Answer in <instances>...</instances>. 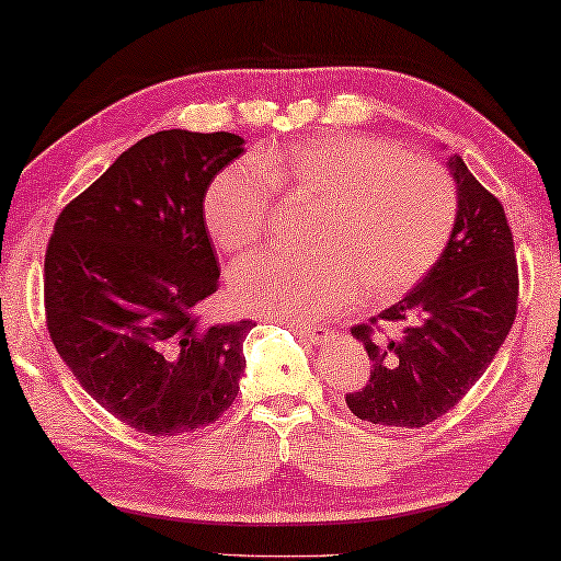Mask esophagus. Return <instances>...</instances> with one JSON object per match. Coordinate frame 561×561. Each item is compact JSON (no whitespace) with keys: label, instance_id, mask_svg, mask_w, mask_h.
<instances>
[{"label":"esophagus","instance_id":"1","mask_svg":"<svg viewBox=\"0 0 561 561\" xmlns=\"http://www.w3.org/2000/svg\"><path fill=\"white\" fill-rule=\"evenodd\" d=\"M278 323H280V320H278ZM286 325H288L296 335L308 337V341H320V337H323V335L328 333L325 328H320V325H306V323H298V320H288Z\"/></svg>","mask_w":561,"mask_h":561}]
</instances>
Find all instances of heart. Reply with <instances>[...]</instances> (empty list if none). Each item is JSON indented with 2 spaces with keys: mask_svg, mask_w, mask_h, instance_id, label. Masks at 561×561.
Listing matches in <instances>:
<instances>
[{
  "mask_svg": "<svg viewBox=\"0 0 561 561\" xmlns=\"http://www.w3.org/2000/svg\"><path fill=\"white\" fill-rule=\"evenodd\" d=\"M310 206L302 243L231 273L238 308L316 320L360 293L388 302L405 296L453 238L460 194L439 163L363 134H325L261 151L218 171L204 196L208 233L220 251L245 255L268 236L273 198Z\"/></svg>",
  "mask_w": 561,
  "mask_h": 561,
  "instance_id": "b5f03b06",
  "label": "heart"
}]
</instances>
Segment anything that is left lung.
I'll use <instances>...</instances> for the list:
<instances>
[{"instance_id": "left-lung-1", "label": "left lung", "mask_w": 561, "mask_h": 561, "mask_svg": "<svg viewBox=\"0 0 561 561\" xmlns=\"http://www.w3.org/2000/svg\"><path fill=\"white\" fill-rule=\"evenodd\" d=\"M449 167L460 210L445 253L405 298L351 328L373 370L345 402L373 425L425 427L443 417L482 378L517 316V255L500 198L462 159ZM380 322H402L407 330L392 342L374 335Z\"/></svg>"}]
</instances>
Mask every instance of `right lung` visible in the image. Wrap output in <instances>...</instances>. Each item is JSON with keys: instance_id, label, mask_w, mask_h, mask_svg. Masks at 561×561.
Returning a JSON list of instances; mask_svg holds the SVG:
<instances>
[{"instance_id": "add662e5", "label": "right lung", "mask_w": 561, "mask_h": 561, "mask_svg": "<svg viewBox=\"0 0 561 561\" xmlns=\"http://www.w3.org/2000/svg\"><path fill=\"white\" fill-rule=\"evenodd\" d=\"M243 153L228 131L134 144L67 206L44 255V313L61 360L101 408L173 437L233 405L253 320L201 323L218 290L208 183Z\"/></svg>"}]
</instances>
